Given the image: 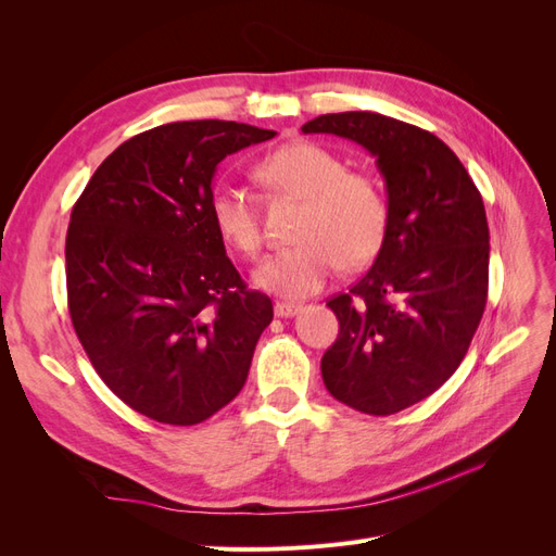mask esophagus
Returning <instances> with one entry per match:
<instances>
[{
    "mask_svg": "<svg viewBox=\"0 0 556 556\" xmlns=\"http://www.w3.org/2000/svg\"><path fill=\"white\" fill-rule=\"evenodd\" d=\"M299 311H301L299 304H288V301H278V304L274 306L276 317H292V315H296Z\"/></svg>",
    "mask_w": 556,
    "mask_h": 556,
    "instance_id": "obj_1",
    "label": "esophagus"
}]
</instances>
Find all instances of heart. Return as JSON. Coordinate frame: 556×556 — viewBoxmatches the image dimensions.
<instances>
[{
    "label": "heart",
    "instance_id": "heart-1",
    "mask_svg": "<svg viewBox=\"0 0 556 556\" xmlns=\"http://www.w3.org/2000/svg\"><path fill=\"white\" fill-rule=\"evenodd\" d=\"M257 178L274 192L304 201L294 231L299 243L255 268L257 288L292 299L308 296L323 290L341 264L359 268L380 252L390 225L387 197L371 174L345 169L333 150L311 141L280 146L257 164ZM208 213L227 245L257 255L260 217L243 188L213 185Z\"/></svg>",
    "mask_w": 556,
    "mask_h": 556
}]
</instances>
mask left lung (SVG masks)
Here are the masks:
<instances>
[{"mask_svg":"<svg viewBox=\"0 0 556 556\" xmlns=\"http://www.w3.org/2000/svg\"><path fill=\"white\" fill-rule=\"evenodd\" d=\"M376 157L390 225L371 271L327 301L339 336L325 352L329 394L366 415H394L457 371L490 285V227L459 157L431 131L380 113H327L301 127Z\"/></svg>","mask_w":556,"mask_h":556,"instance_id":"obj_1","label":"left lung"}]
</instances>
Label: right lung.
<instances>
[{"label":"right lung","mask_w":556,"mask_h":556,"mask_svg":"<svg viewBox=\"0 0 556 556\" xmlns=\"http://www.w3.org/2000/svg\"><path fill=\"white\" fill-rule=\"evenodd\" d=\"M276 131L231 121L169 123L99 164L66 229V301L94 371L129 408L192 427L241 392L271 325L215 231L217 164Z\"/></svg>","instance_id":"obj_1"}]
</instances>
